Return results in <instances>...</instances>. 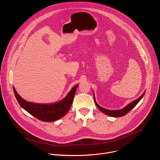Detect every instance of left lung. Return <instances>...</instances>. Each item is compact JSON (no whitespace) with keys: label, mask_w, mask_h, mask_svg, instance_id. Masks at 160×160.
<instances>
[{"label":"left lung","mask_w":160,"mask_h":160,"mask_svg":"<svg viewBox=\"0 0 160 160\" xmlns=\"http://www.w3.org/2000/svg\"><path fill=\"white\" fill-rule=\"evenodd\" d=\"M145 92L141 96V97L138 98L137 100H136L135 101L130 103L128 105L126 106L124 108L122 109V110H107V109H105L102 107H101L100 106H99L97 102H96L95 100V98H94V102H95V104L96 105H97V107L104 113L108 115H110V116H112V117H122V116H124L126 114L128 113L141 100V98L143 97V96Z\"/></svg>","instance_id":"obj_1"}]
</instances>
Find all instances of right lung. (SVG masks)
I'll return each instance as SVG.
<instances>
[{"instance_id":"right-lung-1","label":"right lung","mask_w":160,"mask_h":160,"mask_svg":"<svg viewBox=\"0 0 160 160\" xmlns=\"http://www.w3.org/2000/svg\"><path fill=\"white\" fill-rule=\"evenodd\" d=\"M78 86V84L72 88L64 99L57 103L52 104L28 102L18 94L14 87L13 90L16 98L22 108L35 118L43 122H50L60 119L67 113L72 103Z\"/></svg>"}]
</instances>
